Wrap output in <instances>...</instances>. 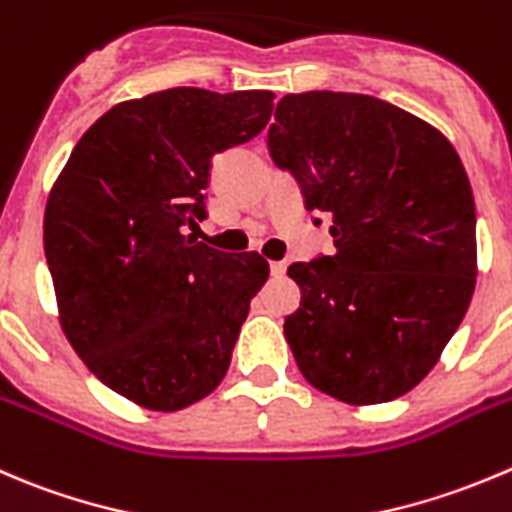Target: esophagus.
I'll list each match as a JSON object with an SVG mask.
<instances>
[{"label": "esophagus", "instance_id": "34e87169", "mask_svg": "<svg viewBox=\"0 0 512 512\" xmlns=\"http://www.w3.org/2000/svg\"><path fill=\"white\" fill-rule=\"evenodd\" d=\"M270 272H272V277H282L287 272V265L282 260L270 262Z\"/></svg>", "mask_w": 512, "mask_h": 512}]
</instances>
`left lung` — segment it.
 Here are the masks:
<instances>
[{
  "label": "left lung",
  "instance_id": "1",
  "mask_svg": "<svg viewBox=\"0 0 512 512\" xmlns=\"http://www.w3.org/2000/svg\"><path fill=\"white\" fill-rule=\"evenodd\" d=\"M267 147L332 217L337 252L295 262L285 337L312 388L350 405L388 403L435 367L478 275L475 202L448 137L382 99L285 94Z\"/></svg>",
  "mask_w": 512,
  "mask_h": 512
}]
</instances>
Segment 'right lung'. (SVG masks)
Returning <instances> with one entry per match:
<instances>
[{"label":"right lung","mask_w":512,"mask_h":512,"mask_svg":"<svg viewBox=\"0 0 512 512\" xmlns=\"http://www.w3.org/2000/svg\"><path fill=\"white\" fill-rule=\"evenodd\" d=\"M275 94L175 87L114 104L74 145L44 210L59 325L94 377L157 413L225 377L270 265L197 242L217 152L265 130Z\"/></svg>","instance_id":"obj_1"}]
</instances>
